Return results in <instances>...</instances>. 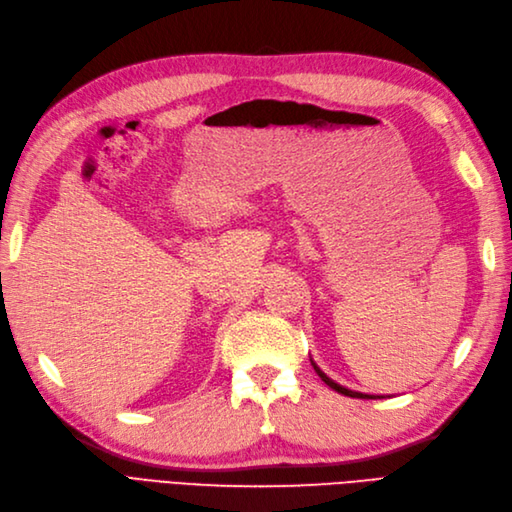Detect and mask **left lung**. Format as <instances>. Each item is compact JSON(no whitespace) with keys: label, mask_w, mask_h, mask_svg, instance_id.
<instances>
[{"label":"left lung","mask_w":512,"mask_h":512,"mask_svg":"<svg viewBox=\"0 0 512 512\" xmlns=\"http://www.w3.org/2000/svg\"><path fill=\"white\" fill-rule=\"evenodd\" d=\"M312 361V358H310ZM312 367H314V371L318 373V377L320 380H323L329 388H333L335 392H339V394H344V396H352V399H384V396H377V394H365V392H356V390H350V388H346V386H342V384H337L335 380H331V377L320 369L314 361H312Z\"/></svg>","instance_id":"obj_1"}]
</instances>
